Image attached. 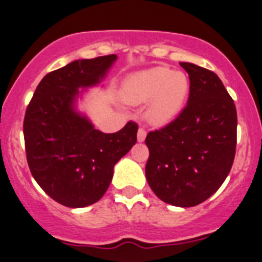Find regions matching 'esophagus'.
<instances>
[{"mask_svg":"<svg viewBox=\"0 0 262 262\" xmlns=\"http://www.w3.org/2000/svg\"><path fill=\"white\" fill-rule=\"evenodd\" d=\"M146 136H147V132L144 130L143 128H139L138 133H137V139H138V142H144Z\"/></svg>","mask_w":262,"mask_h":262,"instance_id":"34e87169","label":"esophagus"}]
</instances>
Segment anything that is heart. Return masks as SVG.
Here are the masks:
<instances>
[{"instance_id": "heart-1", "label": "heart", "mask_w": 262, "mask_h": 262, "mask_svg": "<svg viewBox=\"0 0 262 262\" xmlns=\"http://www.w3.org/2000/svg\"><path fill=\"white\" fill-rule=\"evenodd\" d=\"M190 89L191 83L186 73L158 66L129 76L121 87V99L130 105L148 102L144 110L147 121L161 126L170 124L181 114Z\"/></svg>"}]
</instances>
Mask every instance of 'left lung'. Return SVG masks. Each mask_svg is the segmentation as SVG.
I'll use <instances>...</instances> for the list:
<instances>
[{
    "label": "left lung",
    "mask_w": 262,
    "mask_h": 262,
    "mask_svg": "<svg viewBox=\"0 0 262 262\" xmlns=\"http://www.w3.org/2000/svg\"><path fill=\"white\" fill-rule=\"evenodd\" d=\"M189 73V100L181 114L147 134L148 185L162 202L195 207L221 187L233 165L237 112L221 78L207 68L181 62Z\"/></svg>",
    "instance_id": "left-lung-1"
}]
</instances>
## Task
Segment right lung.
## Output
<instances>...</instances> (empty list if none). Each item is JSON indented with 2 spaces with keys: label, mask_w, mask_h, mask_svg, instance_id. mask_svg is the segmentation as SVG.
<instances>
[{
  "label": "right lung",
  "mask_w": 262,
  "mask_h": 262,
  "mask_svg": "<svg viewBox=\"0 0 262 262\" xmlns=\"http://www.w3.org/2000/svg\"><path fill=\"white\" fill-rule=\"evenodd\" d=\"M116 58L110 54L73 60L48 73L26 109L24 138L31 175L64 207L99 202L112 182L115 163L137 142L138 125L133 121L107 134L76 110L83 90L104 80Z\"/></svg>",
  "instance_id": "obj_1"
}]
</instances>
